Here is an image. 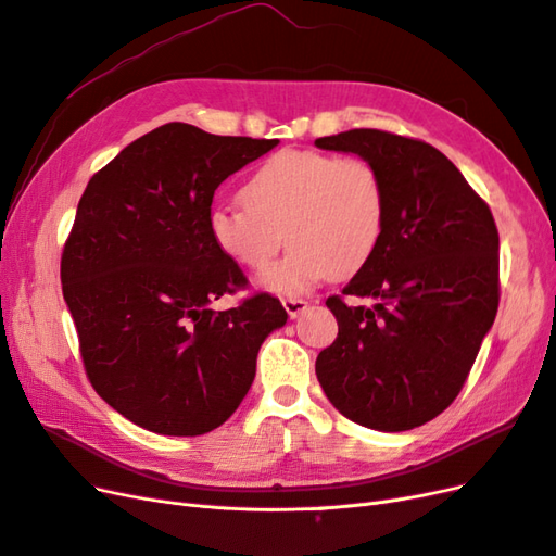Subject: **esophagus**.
Listing matches in <instances>:
<instances>
[{
	"label": "esophagus",
	"instance_id": "esophagus-1",
	"mask_svg": "<svg viewBox=\"0 0 556 556\" xmlns=\"http://www.w3.org/2000/svg\"><path fill=\"white\" fill-rule=\"evenodd\" d=\"M282 306H285V311H288V315L294 319V317H299L301 313L304 311H308V301L306 299H299V296H288V299H282Z\"/></svg>",
	"mask_w": 556,
	"mask_h": 556
}]
</instances>
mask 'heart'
Here are the masks:
<instances>
[{"label": "heart", "instance_id": "obj_1", "mask_svg": "<svg viewBox=\"0 0 556 556\" xmlns=\"http://www.w3.org/2000/svg\"><path fill=\"white\" fill-rule=\"evenodd\" d=\"M243 204H217L208 233L217 250L250 271H264L282 241L292 245L264 285L282 294L362 268L384 227V185L364 157L285 148L266 157L243 185ZM286 237H281V231Z\"/></svg>", "mask_w": 556, "mask_h": 556}]
</instances>
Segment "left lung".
I'll return each instance as SVG.
<instances>
[{"label": "left lung", "mask_w": 556, "mask_h": 556, "mask_svg": "<svg viewBox=\"0 0 556 556\" xmlns=\"http://www.w3.org/2000/svg\"><path fill=\"white\" fill-rule=\"evenodd\" d=\"M371 162L384 185L374 255L327 299L336 341L317 355L319 384L352 422L408 431L457 399L498 308V229L486 201L439 148L382 129L315 141Z\"/></svg>", "instance_id": "8db88e82"}]
</instances>
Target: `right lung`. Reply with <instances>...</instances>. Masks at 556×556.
Segmentation results:
<instances>
[{"label": "right lung", "instance_id": "obj_1", "mask_svg": "<svg viewBox=\"0 0 556 556\" xmlns=\"http://www.w3.org/2000/svg\"><path fill=\"white\" fill-rule=\"evenodd\" d=\"M278 139L217 137L166 123L121 150L78 201L60 278L94 392L129 422L162 435H201L231 417L255 380L257 352L288 323L208 233L225 178Z\"/></svg>", "mask_w": 556, "mask_h": 556}]
</instances>
